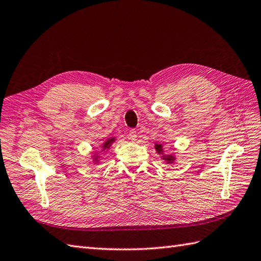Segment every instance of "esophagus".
Listing matches in <instances>:
<instances>
[{
    "mask_svg": "<svg viewBox=\"0 0 261 261\" xmlns=\"http://www.w3.org/2000/svg\"><path fill=\"white\" fill-rule=\"evenodd\" d=\"M137 130L136 129H131L130 131H129V139L130 140H132V141H136L137 140Z\"/></svg>",
    "mask_w": 261,
    "mask_h": 261,
    "instance_id": "1",
    "label": "esophagus"
}]
</instances>
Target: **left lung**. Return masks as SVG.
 Here are the masks:
<instances>
[{"label": "left lung", "mask_w": 261, "mask_h": 261, "mask_svg": "<svg viewBox=\"0 0 261 261\" xmlns=\"http://www.w3.org/2000/svg\"><path fill=\"white\" fill-rule=\"evenodd\" d=\"M154 147H155V150L158 151L159 153H161V152H162V145H161V144H155ZM162 159L167 160V162H168V163H171V162L174 160V158H173L172 155H163V156H162Z\"/></svg>", "instance_id": "left-lung-1"}]
</instances>
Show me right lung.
<instances>
[{"label":"right lung","instance_id":"right-lung-1","mask_svg":"<svg viewBox=\"0 0 261 261\" xmlns=\"http://www.w3.org/2000/svg\"><path fill=\"white\" fill-rule=\"evenodd\" d=\"M113 141H114V138L109 139V140H108V141H107L105 144H103V149H108L109 147H110V144H111ZM94 160H95V161L98 160V159H96V156H95V159H94Z\"/></svg>","mask_w":261,"mask_h":261}]
</instances>
